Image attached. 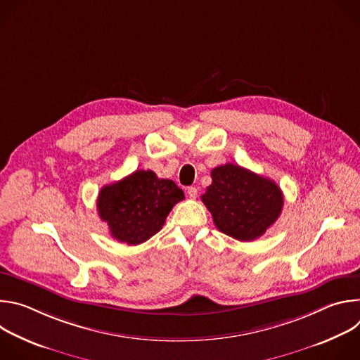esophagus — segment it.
I'll return each mask as SVG.
<instances>
[{
  "label": "esophagus",
  "instance_id": "obj_1",
  "mask_svg": "<svg viewBox=\"0 0 360 360\" xmlns=\"http://www.w3.org/2000/svg\"><path fill=\"white\" fill-rule=\"evenodd\" d=\"M186 192H188V196H189L191 199H195V198L198 196V189H196L195 186H189Z\"/></svg>",
  "mask_w": 360,
  "mask_h": 360
}]
</instances>
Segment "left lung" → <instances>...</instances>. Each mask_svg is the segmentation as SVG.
Masks as SVG:
<instances>
[{
	"label": "left lung",
	"instance_id": "1",
	"mask_svg": "<svg viewBox=\"0 0 360 360\" xmlns=\"http://www.w3.org/2000/svg\"><path fill=\"white\" fill-rule=\"evenodd\" d=\"M211 176L212 184L200 199L222 233L250 242L279 218L283 193L272 179L235 164L214 168Z\"/></svg>",
	"mask_w": 360,
	"mask_h": 360
}]
</instances>
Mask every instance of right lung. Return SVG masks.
<instances>
[{
    "mask_svg": "<svg viewBox=\"0 0 360 360\" xmlns=\"http://www.w3.org/2000/svg\"><path fill=\"white\" fill-rule=\"evenodd\" d=\"M182 199L184 191L174 181L139 169L118 182L102 186L96 208L112 238L128 245H139L161 231L174 205Z\"/></svg>",
    "mask_w": 360,
    "mask_h": 360,
    "instance_id": "obj_1",
    "label": "right lung"
}]
</instances>
